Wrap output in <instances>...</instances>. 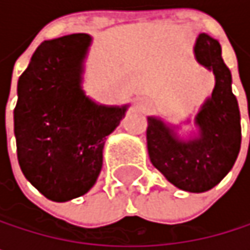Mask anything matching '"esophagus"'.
<instances>
[{
	"label": "esophagus",
	"instance_id": "1",
	"mask_svg": "<svg viewBox=\"0 0 250 250\" xmlns=\"http://www.w3.org/2000/svg\"><path fill=\"white\" fill-rule=\"evenodd\" d=\"M137 105H139V107H142V108H143V107H146V105H147V104H146V103H145V101H143V100H140V98H139V100H137Z\"/></svg>",
	"mask_w": 250,
	"mask_h": 250
}]
</instances>
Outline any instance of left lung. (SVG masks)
I'll return each mask as SVG.
<instances>
[{"mask_svg":"<svg viewBox=\"0 0 250 250\" xmlns=\"http://www.w3.org/2000/svg\"><path fill=\"white\" fill-rule=\"evenodd\" d=\"M194 52L197 61L216 76L211 98L195 117L200 136L182 140L164 122L149 117L146 139L150 162L171 184L188 192H204L233 168L240 150L242 130L237 100L231 92V75L222 58L220 43L203 33Z\"/></svg>","mask_w":250,"mask_h":250,"instance_id":"obj_1","label":"left lung"}]
</instances>
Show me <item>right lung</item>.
I'll return each mask as SVG.
<instances>
[{"label": "right lung", "mask_w": 250, "mask_h": 250, "mask_svg": "<svg viewBox=\"0 0 250 250\" xmlns=\"http://www.w3.org/2000/svg\"><path fill=\"white\" fill-rule=\"evenodd\" d=\"M83 33L44 40L17 85L14 134L24 176L46 198L63 203L83 195L103 168L105 137L127 105L92 103L81 89Z\"/></svg>", "instance_id": "1"}]
</instances>
